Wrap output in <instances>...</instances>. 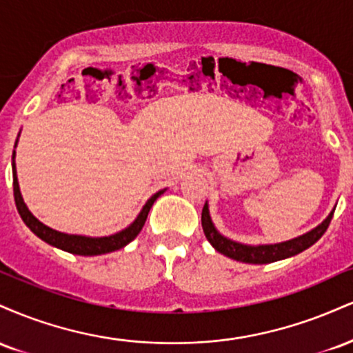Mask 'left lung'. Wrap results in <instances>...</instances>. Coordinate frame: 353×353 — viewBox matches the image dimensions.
<instances>
[{"mask_svg":"<svg viewBox=\"0 0 353 353\" xmlns=\"http://www.w3.org/2000/svg\"><path fill=\"white\" fill-rule=\"evenodd\" d=\"M334 212L335 209H332V212L327 216V219L322 222V224H319L317 228L312 229L310 232L303 234V236L281 242V244H264V245L241 244V242L230 241V239L222 236V234L214 228L212 219H210V214H209L208 202H205L204 209H202L201 221H202V229H204L205 237H208L210 245H212L217 252L228 255V257L234 259V261L245 262V264H270V262H277V261H282V259L301 254L302 250L309 249L310 245H314L315 242L325 234L332 217H334Z\"/></svg>","mask_w":353,"mask_h":353,"instance_id":"obj_1","label":"left lung"}]
</instances>
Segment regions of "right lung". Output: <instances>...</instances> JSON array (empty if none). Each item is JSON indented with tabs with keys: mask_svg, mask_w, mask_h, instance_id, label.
<instances>
[{
	"mask_svg": "<svg viewBox=\"0 0 353 353\" xmlns=\"http://www.w3.org/2000/svg\"><path fill=\"white\" fill-rule=\"evenodd\" d=\"M18 143V139H16ZM16 148V144H14ZM164 190H159L144 204L143 210L139 212V216L136 217V221L132 222L129 228L121 230V232L112 234L108 237H86V236H74V234H64L59 230H54L48 225H44L43 222H39L33 214L30 212V209L24 204L21 192H19V184H18V176H16V164H14V151H13V192H14V202L16 209H18L19 216H21L23 222L31 229V232H34L41 241L48 242L50 245L58 247L61 250H66L70 254L76 255H101L108 252H114V250L123 249L124 245H128L129 242L134 241L137 234L141 232V229L144 228V222L148 219L149 210H151L152 204L156 202L157 197L161 194H164Z\"/></svg>",
	"mask_w": 353,
	"mask_h": 353,
	"instance_id": "add662e5",
	"label": "right lung"
}]
</instances>
